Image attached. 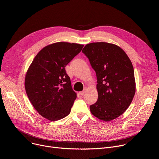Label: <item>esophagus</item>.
I'll return each mask as SVG.
<instances>
[{"mask_svg":"<svg viewBox=\"0 0 159 159\" xmlns=\"http://www.w3.org/2000/svg\"><path fill=\"white\" fill-rule=\"evenodd\" d=\"M86 90H87V89L86 88H85L84 90H83V91H80V92H79V93L80 94V95H84L86 92Z\"/></svg>","mask_w":159,"mask_h":159,"instance_id":"obj_1","label":"esophagus"}]
</instances>
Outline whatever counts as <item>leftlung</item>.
Wrapping results in <instances>:
<instances>
[{
  "mask_svg": "<svg viewBox=\"0 0 159 159\" xmlns=\"http://www.w3.org/2000/svg\"><path fill=\"white\" fill-rule=\"evenodd\" d=\"M82 52L96 72L98 100L90 111L97 119L109 122L119 117L131 104L136 91L134 70L124 50L111 43H92Z\"/></svg>",
  "mask_w": 159,
  "mask_h": 159,
  "instance_id": "left-lung-1",
  "label": "left lung"
}]
</instances>
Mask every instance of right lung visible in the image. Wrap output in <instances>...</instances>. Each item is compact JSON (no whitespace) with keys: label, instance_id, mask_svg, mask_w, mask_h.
<instances>
[{"label":"right lung","instance_id":"right-lung-1","mask_svg":"<svg viewBox=\"0 0 159 159\" xmlns=\"http://www.w3.org/2000/svg\"><path fill=\"white\" fill-rule=\"evenodd\" d=\"M83 46L65 42L49 44L37 54L27 70V95L37 111L50 121L62 119L71 111L77 93L65 67Z\"/></svg>","mask_w":159,"mask_h":159}]
</instances>
